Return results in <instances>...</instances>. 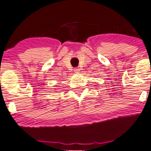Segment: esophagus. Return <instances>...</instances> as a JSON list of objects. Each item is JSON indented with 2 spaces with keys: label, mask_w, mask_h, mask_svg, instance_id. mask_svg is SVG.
I'll list each match as a JSON object with an SVG mask.
<instances>
[{
  "label": "esophagus",
  "mask_w": 151,
  "mask_h": 151,
  "mask_svg": "<svg viewBox=\"0 0 151 151\" xmlns=\"http://www.w3.org/2000/svg\"><path fill=\"white\" fill-rule=\"evenodd\" d=\"M74 71H75V73H79L80 72V68L77 67V68H74Z\"/></svg>",
  "instance_id": "esophagus-1"
}]
</instances>
